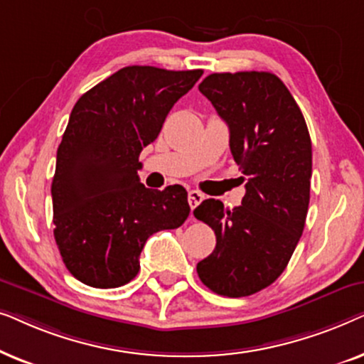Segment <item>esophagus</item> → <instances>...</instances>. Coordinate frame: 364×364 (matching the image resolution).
<instances>
[{"mask_svg": "<svg viewBox=\"0 0 364 364\" xmlns=\"http://www.w3.org/2000/svg\"><path fill=\"white\" fill-rule=\"evenodd\" d=\"M203 200V193H200L198 191H191L188 192V203H191V208L193 210L198 203Z\"/></svg>", "mask_w": 364, "mask_h": 364, "instance_id": "esophagus-1", "label": "esophagus"}]
</instances>
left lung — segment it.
<instances>
[{
    "label": "left lung",
    "mask_w": 364,
    "mask_h": 364,
    "mask_svg": "<svg viewBox=\"0 0 364 364\" xmlns=\"http://www.w3.org/2000/svg\"><path fill=\"white\" fill-rule=\"evenodd\" d=\"M230 129V151L248 177L242 205L207 198L193 210L217 245L197 263L203 285L230 298L272 285L285 270L305 227L311 139L285 84L272 73H215L198 86Z\"/></svg>",
    "instance_id": "1"
}]
</instances>
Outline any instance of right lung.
Returning <instances> with one entry per match:
<instances>
[{"label":"right lung","mask_w":364,"mask_h":364,"mask_svg":"<svg viewBox=\"0 0 364 364\" xmlns=\"http://www.w3.org/2000/svg\"><path fill=\"white\" fill-rule=\"evenodd\" d=\"M202 73L127 66L73 107L58 147L53 222L64 265L84 285H126L139 273L147 238L187 220L186 188H147L137 176L139 154Z\"/></svg>","instance_id":"right-lung-1"}]
</instances>
